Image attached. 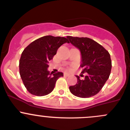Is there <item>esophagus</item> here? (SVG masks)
<instances>
[{
	"label": "esophagus",
	"mask_w": 130,
	"mask_h": 130,
	"mask_svg": "<svg viewBox=\"0 0 130 130\" xmlns=\"http://www.w3.org/2000/svg\"><path fill=\"white\" fill-rule=\"evenodd\" d=\"M64 76L68 77V76H69V75H70V73H66V72H65V73H64Z\"/></svg>",
	"instance_id": "1"
}]
</instances>
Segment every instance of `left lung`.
Masks as SVG:
<instances>
[{
	"label": "left lung",
	"instance_id": "8db88e82",
	"mask_svg": "<svg viewBox=\"0 0 130 130\" xmlns=\"http://www.w3.org/2000/svg\"><path fill=\"white\" fill-rule=\"evenodd\" d=\"M67 38L81 51V67L83 68L81 73H87L82 80L76 75L77 82L69 87L70 90L77 97H92L100 91L109 79L112 67L110 54L102 45L88 38L68 36Z\"/></svg>",
	"mask_w": 130,
	"mask_h": 130
}]
</instances>
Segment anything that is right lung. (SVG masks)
<instances>
[{
	"label": "right lung",
	"mask_w": 130,
	"mask_h": 130,
	"mask_svg": "<svg viewBox=\"0 0 130 130\" xmlns=\"http://www.w3.org/2000/svg\"><path fill=\"white\" fill-rule=\"evenodd\" d=\"M69 43L66 38L45 36L34 40L23 51L19 60V73L26 90L31 94L43 96L53 90L62 72L49 73L48 62L58 48Z\"/></svg>",
	"instance_id": "obj_1"
}]
</instances>
